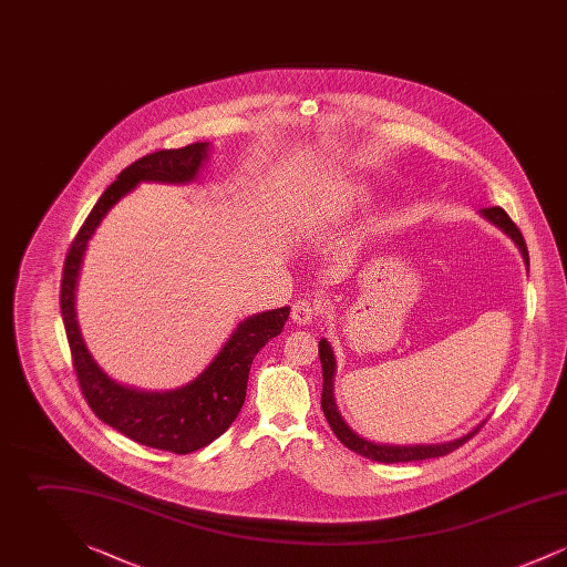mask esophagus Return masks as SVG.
Listing matches in <instances>:
<instances>
[{
    "instance_id": "obj_1",
    "label": "esophagus",
    "mask_w": 567,
    "mask_h": 567,
    "mask_svg": "<svg viewBox=\"0 0 567 567\" xmlns=\"http://www.w3.org/2000/svg\"><path fill=\"white\" fill-rule=\"evenodd\" d=\"M315 315H317V308L308 301V299H297L291 308V319L297 324H310L315 321Z\"/></svg>"
}]
</instances>
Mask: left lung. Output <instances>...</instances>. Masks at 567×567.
<instances>
[{
    "label": "left lung",
    "instance_id": "obj_1",
    "mask_svg": "<svg viewBox=\"0 0 567 567\" xmlns=\"http://www.w3.org/2000/svg\"><path fill=\"white\" fill-rule=\"evenodd\" d=\"M481 215L486 220H491L493 225H497L508 238H513L514 244L518 246L525 266H529V252H527V244L523 240L520 229L513 223V218L506 215L504 208L493 206L481 210ZM319 357H321V365H323V395H321V405H323L324 419L331 427V432L338 435V440L354 451L361 457L372 458L378 463H404V461H423V458L444 457L449 453H453L461 444H465L474 433L483 427V423L478 427H474L472 432L461 435L457 440L451 442H442V444H412V446H393V444H377L372 440L361 437L359 433L352 432L347 425V421L342 419V414L338 412V405L333 400V377H336V357L331 351V344L327 340L319 342Z\"/></svg>",
    "mask_w": 567,
    "mask_h": 567
}]
</instances>
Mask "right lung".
Listing matches in <instances>:
<instances>
[{
	"label": "right lung",
	"mask_w": 567,
	"mask_h": 567,
	"mask_svg": "<svg viewBox=\"0 0 567 567\" xmlns=\"http://www.w3.org/2000/svg\"><path fill=\"white\" fill-rule=\"evenodd\" d=\"M208 159V142L157 151L125 167L102 193L68 250L61 278V317L70 342L82 395L95 416L137 444L187 455L215 442L243 410L246 382L255 354L276 338L289 319V306L244 319L213 363L189 384L172 391H140L118 384L95 363L84 347L76 321V280L86 244L110 208L140 183L187 185Z\"/></svg>",
	"instance_id": "add662e5"
}]
</instances>
